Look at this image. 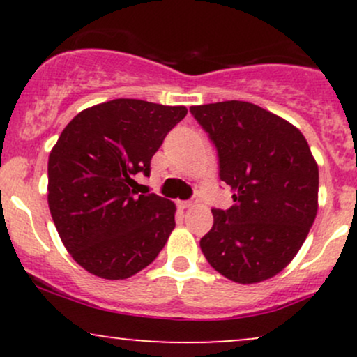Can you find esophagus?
<instances>
[{
	"label": "esophagus",
	"mask_w": 357,
	"mask_h": 357,
	"mask_svg": "<svg viewBox=\"0 0 357 357\" xmlns=\"http://www.w3.org/2000/svg\"><path fill=\"white\" fill-rule=\"evenodd\" d=\"M179 210H188V208L192 206V202H178Z\"/></svg>",
	"instance_id": "obj_1"
}]
</instances>
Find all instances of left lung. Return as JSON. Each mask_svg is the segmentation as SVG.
Masks as SVG:
<instances>
[{
	"label": "left lung",
	"instance_id": "8db88e82",
	"mask_svg": "<svg viewBox=\"0 0 357 357\" xmlns=\"http://www.w3.org/2000/svg\"><path fill=\"white\" fill-rule=\"evenodd\" d=\"M218 149L230 210H211L203 255L236 284L282 272L309 235L319 208V167L304 134L285 119L243 100L192 105Z\"/></svg>",
	"mask_w": 357,
	"mask_h": 357
}]
</instances>
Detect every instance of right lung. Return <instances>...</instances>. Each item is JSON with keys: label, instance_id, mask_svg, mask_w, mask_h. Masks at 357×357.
<instances>
[{"label": "right lung", "instance_id": "1", "mask_svg": "<svg viewBox=\"0 0 357 357\" xmlns=\"http://www.w3.org/2000/svg\"><path fill=\"white\" fill-rule=\"evenodd\" d=\"M184 105L114 99L77 114L48 155V208L61 243L82 268L124 280L153 264L174 230L176 204L137 195Z\"/></svg>", "mask_w": 357, "mask_h": 357}]
</instances>
